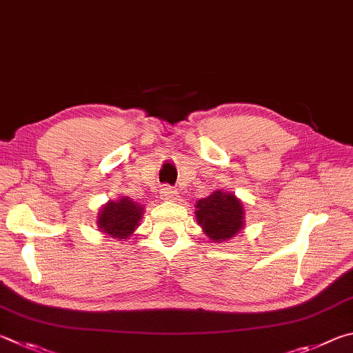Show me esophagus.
Listing matches in <instances>:
<instances>
[{
	"mask_svg": "<svg viewBox=\"0 0 353 353\" xmlns=\"http://www.w3.org/2000/svg\"><path fill=\"white\" fill-rule=\"evenodd\" d=\"M176 190L173 189L172 186H169V184H165V186L161 189V200L164 201H173L176 200Z\"/></svg>",
	"mask_w": 353,
	"mask_h": 353,
	"instance_id": "obj_1",
	"label": "esophagus"
}]
</instances>
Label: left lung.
<instances>
[{
  "label": "left lung",
  "mask_w": 353,
  "mask_h": 353,
  "mask_svg": "<svg viewBox=\"0 0 353 353\" xmlns=\"http://www.w3.org/2000/svg\"><path fill=\"white\" fill-rule=\"evenodd\" d=\"M195 217L206 236L215 243L232 239L245 226V209L236 195L215 190L196 201Z\"/></svg>",
  "instance_id": "1"
}]
</instances>
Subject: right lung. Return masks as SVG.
I'll use <instances>...</instances> for the list:
<instances>
[{
    "label": "right lung",
    "instance_id": "1",
    "mask_svg": "<svg viewBox=\"0 0 353 353\" xmlns=\"http://www.w3.org/2000/svg\"><path fill=\"white\" fill-rule=\"evenodd\" d=\"M144 214V206L134 203L128 196L117 201H108L97 214V228L101 232L119 240L133 236L139 220Z\"/></svg>",
    "mask_w": 353,
    "mask_h": 353
}]
</instances>
